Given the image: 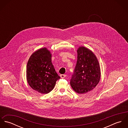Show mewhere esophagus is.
<instances>
[{"instance_id":"34e87169","label":"esophagus","mask_w":128,"mask_h":128,"mask_svg":"<svg viewBox=\"0 0 128 128\" xmlns=\"http://www.w3.org/2000/svg\"><path fill=\"white\" fill-rule=\"evenodd\" d=\"M61 78H64L66 77V74H61L60 75Z\"/></svg>"}]
</instances>
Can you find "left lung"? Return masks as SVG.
<instances>
[{
  "mask_svg": "<svg viewBox=\"0 0 128 128\" xmlns=\"http://www.w3.org/2000/svg\"><path fill=\"white\" fill-rule=\"evenodd\" d=\"M77 52V63L70 83L74 91L82 94L92 91L98 84L100 68L97 58L91 50L81 46Z\"/></svg>",
  "mask_w": 128,
  "mask_h": 128,
  "instance_id": "1",
  "label": "left lung"
}]
</instances>
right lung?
<instances>
[{
    "instance_id": "obj_1",
    "label": "right lung",
    "mask_w": 128,
    "mask_h": 128,
    "mask_svg": "<svg viewBox=\"0 0 128 128\" xmlns=\"http://www.w3.org/2000/svg\"><path fill=\"white\" fill-rule=\"evenodd\" d=\"M51 58L50 51L44 47L32 53L27 64V82L32 89L41 94L51 91L60 78L56 72Z\"/></svg>"
}]
</instances>
